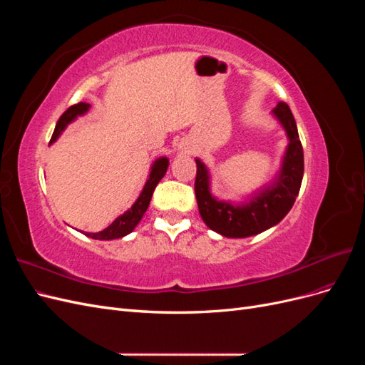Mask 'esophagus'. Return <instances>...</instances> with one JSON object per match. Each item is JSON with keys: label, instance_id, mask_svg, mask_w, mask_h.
Masks as SVG:
<instances>
[{"label": "esophagus", "instance_id": "esophagus-1", "mask_svg": "<svg viewBox=\"0 0 365 365\" xmlns=\"http://www.w3.org/2000/svg\"><path fill=\"white\" fill-rule=\"evenodd\" d=\"M182 152H185V153H192V148L189 146V145H184V143H182V146L180 148Z\"/></svg>", "mask_w": 365, "mask_h": 365}]
</instances>
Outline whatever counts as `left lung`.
Instances as JSON below:
<instances>
[{
	"instance_id": "1",
	"label": "left lung",
	"mask_w": 365,
	"mask_h": 365,
	"mask_svg": "<svg viewBox=\"0 0 365 365\" xmlns=\"http://www.w3.org/2000/svg\"><path fill=\"white\" fill-rule=\"evenodd\" d=\"M272 115L288 137L279 172L272 181L254 192L244 202L217 200L212 193V175L207 165L196 158L195 195L197 208L205 225L225 237H250L263 233L288 215L300 192L304 172L303 148L298 137L295 118L289 106L280 102L272 109Z\"/></svg>"
}]
</instances>
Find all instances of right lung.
<instances>
[{"instance_id": "right-lung-1", "label": "right lung", "mask_w": 365, "mask_h": 365, "mask_svg": "<svg viewBox=\"0 0 365 365\" xmlns=\"http://www.w3.org/2000/svg\"><path fill=\"white\" fill-rule=\"evenodd\" d=\"M90 108H91V105L85 103V102H81V103L70 106L67 111H65L61 115V118L58 120L56 128H54V132H53V137H51L50 143L56 141L62 132L65 130V128H67L70 123H73V121L77 117L86 114L88 109H90ZM168 168H169V158L168 157H160V158L153 161L152 165H150L148 181H146L145 187H143V190H141L140 196L137 197V201L132 204V207L129 210H126L123 215H120L115 220H113V224L108 225L105 230L98 231V233H85V236L96 239V240H113V239L125 237L126 235L132 233L134 228L138 225L143 215L146 213L149 202L152 200L153 190H155L157 184L163 180V176L165 175V172H168Z\"/></svg>"}]
</instances>
